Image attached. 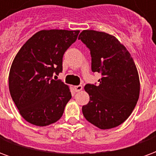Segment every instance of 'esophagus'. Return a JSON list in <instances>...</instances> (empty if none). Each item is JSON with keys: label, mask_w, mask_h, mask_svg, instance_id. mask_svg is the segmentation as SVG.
Returning <instances> with one entry per match:
<instances>
[{"label": "esophagus", "mask_w": 156, "mask_h": 156, "mask_svg": "<svg viewBox=\"0 0 156 156\" xmlns=\"http://www.w3.org/2000/svg\"><path fill=\"white\" fill-rule=\"evenodd\" d=\"M74 89L76 92H80L83 90V86L82 85H77V86H74Z\"/></svg>", "instance_id": "obj_1"}]
</instances>
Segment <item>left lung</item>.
<instances>
[{"label": "left lung", "mask_w": 156, "mask_h": 156, "mask_svg": "<svg viewBox=\"0 0 156 156\" xmlns=\"http://www.w3.org/2000/svg\"><path fill=\"white\" fill-rule=\"evenodd\" d=\"M80 39L90 49L92 71L101 73L99 84L85 85L89 95L82 111L101 129L117 127L129 117L140 97V83L134 59L115 36L83 30Z\"/></svg>", "instance_id": "1"}]
</instances>
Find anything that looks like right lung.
Wrapping results in <instances>:
<instances>
[{
  "mask_svg": "<svg viewBox=\"0 0 156 156\" xmlns=\"http://www.w3.org/2000/svg\"><path fill=\"white\" fill-rule=\"evenodd\" d=\"M79 31H39L16 55L9 73V90L22 117L43 127L60 119L72 95L69 86L52 79L62 71L65 51Z\"/></svg>",
  "mask_w": 156,
  "mask_h": 156,
  "instance_id": "right-lung-1",
  "label": "right lung"
}]
</instances>
